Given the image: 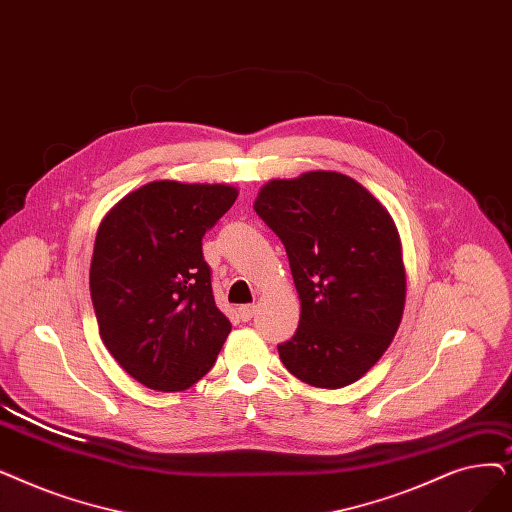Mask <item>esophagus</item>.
<instances>
[{
	"label": "esophagus",
	"mask_w": 512,
	"mask_h": 512,
	"mask_svg": "<svg viewBox=\"0 0 512 512\" xmlns=\"http://www.w3.org/2000/svg\"><path fill=\"white\" fill-rule=\"evenodd\" d=\"M238 316L242 318V322H249L255 316V305H240Z\"/></svg>",
	"instance_id": "34e87169"
}]
</instances>
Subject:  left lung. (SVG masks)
<instances>
[{"label":"left lung","instance_id":"left-lung-1","mask_svg":"<svg viewBox=\"0 0 512 512\" xmlns=\"http://www.w3.org/2000/svg\"><path fill=\"white\" fill-rule=\"evenodd\" d=\"M255 211L282 240L301 299L295 337L278 345L282 364L320 389L362 379L391 345L406 303L391 215L337 171L272 180Z\"/></svg>","mask_w":512,"mask_h":512}]
</instances>
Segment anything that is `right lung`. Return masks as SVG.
I'll return each mask as SVG.
<instances>
[{"label":"right lung","instance_id":"1","mask_svg":"<svg viewBox=\"0 0 512 512\" xmlns=\"http://www.w3.org/2000/svg\"><path fill=\"white\" fill-rule=\"evenodd\" d=\"M226 184L150 182L108 211L90 293L119 366L157 391H184L213 368L232 324L213 299L203 236L236 201Z\"/></svg>","mask_w":512,"mask_h":512}]
</instances>
